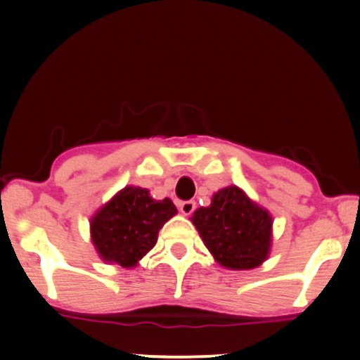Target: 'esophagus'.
<instances>
[{
    "label": "esophagus",
    "mask_w": 360,
    "mask_h": 360,
    "mask_svg": "<svg viewBox=\"0 0 360 360\" xmlns=\"http://www.w3.org/2000/svg\"><path fill=\"white\" fill-rule=\"evenodd\" d=\"M194 208H196V203H194V201H183V203H179V212L186 214V217L191 214L194 212Z\"/></svg>",
    "instance_id": "1"
}]
</instances>
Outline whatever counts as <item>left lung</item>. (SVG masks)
Instances as JSON below:
<instances>
[{"label": "left lung", "instance_id": "left-lung-1", "mask_svg": "<svg viewBox=\"0 0 360 360\" xmlns=\"http://www.w3.org/2000/svg\"><path fill=\"white\" fill-rule=\"evenodd\" d=\"M191 220L214 260L226 269H254L269 257L272 217L237 186L214 193L212 205L198 208Z\"/></svg>", "mask_w": 360, "mask_h": 360}]
</instances>
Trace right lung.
I'll list each match as a JSON object with an SVG mask.
<instances>
[{
	"mask_svg": "<svg viewBox=\"0 0 360 360\" xmlns=\"http://www.w3.org/2000/svg\"><path fill=\"white\" fill-rule=\"evenodd\" d=\"M177 213L169 198L157 201L148 189L127 186L91 218V240L105 262L135 267L157 243L164 223Z\"/></svg>",
	"mask_w": 360,
	"mask_h": 360,
	"instance_id": "obj_1",
	"label": "right lung"
}]
</instances>
